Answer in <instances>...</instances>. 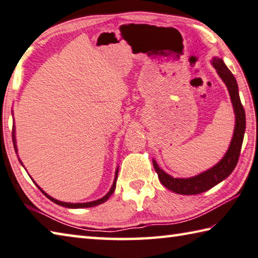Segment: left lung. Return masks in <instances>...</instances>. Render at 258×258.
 <instances>
[{
  "label": "left lung",
  "instance_id": "obj_1",
  "mask_svg": "<svg viewBox=\"0 0 258 258\" xmlns=\"http://www.w3.org/2000/svg\"><path fill=\"white\" fill-rule=\"evenodd\" d=\"M214 69L217 70L220 78L222 79L223 82L229 90V95L231 98V102L235 109L236 115V125L235 132L231 140L230 147H229L227 153L224 154L222 160L218 165L211 168L208 171L202 172L201 175H198L191 178H174L166 174L165 171L161 170L157 162L153 160V167L156 169L159 180L161 184L167 187L168 189L175 191L177 194L181 195H195L203 193L205 190L212 188L219 182H221L223 179L231 174L237 166V162L239 160V154L241 150V145L243 141V134L246 130V115L245 109L241 105L239 92H238V84L235 77L231 73L226 64L223 63L221 58L214 57L212 60Z\"/></svg>",
  "mask_w": 258,
  "mask_h": 258
}]
</instances>
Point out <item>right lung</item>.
I'll list each match as a JSON object with an SVG mask.
<instances>
[{
    "label": "right lung",
    "instance_id": "obj_1",
    "mask_svg": "<svg viewBox=\"0 0 258 258\" xmlns=\"http://www.w3.org/2000/svg\"><path fill=\"white\" fill-rule=\"evenodd\" d=\"M16 137H15V126H13V131H12V140H13V144H15V150H17V145H16V139H15ZM117 175H118V169L116 170V176H115V180H114V184H113V186H111V188H110V190L108 191V194H107L106 196H104V198L102 199H100V200H97V201H93V202H88V203H67V202H60V201H57V200H55V199H53L51 198V196H49V195H47L45 193V191L40 188V187L37 185V187H38V188L43 191V193L47 196V198L51 201V202H54V203H56V204H58V205H62V207H65V208H70V209H82V208H91V207H96V205H99V204H101V203H104V202H106L107 200H108L110 196H111V194L114 193V190H115V188H116V180H117Z\"/></svg>",
    "mask_w": 258,
    "mask_h": 258
}]
</instances>
